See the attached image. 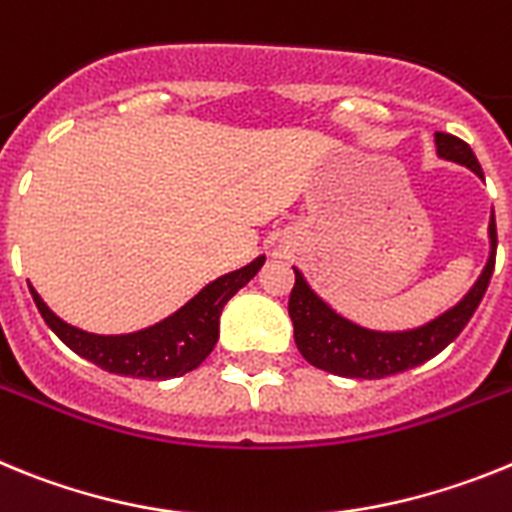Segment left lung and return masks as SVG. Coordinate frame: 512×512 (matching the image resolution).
<instances>
[{
	"label": "left lung",
	"instance_id": "obj_1",
	"mask_svg": "<svg viewBox=\"0 0 512 512\" xmlns=\"http://www.w3.org/2000/svg\"><path fill=\"white\" fill-rule=\"evenodd\" d=\"M435 149L441 159L461 164L484 180L482 167L469 144L451 133H435ZM487 234H490V257H487V265L474 281V286L464 293V299L412 330L381 332L355 324L353 319L342 317L340 311L332 309L306 283L301 270L293 268L296 283H293L291 299H288V314H291L293 340H296L299 353L311 366L335 373V376H345V379H384L391 373L407 371V368L430 361L433 355L441 353L446 345L459 337L490 286L497 250L495 211L490 216Z\"/></svg>",
	"mask_w": 512,
	"mask_h": 512
}]
</instances>
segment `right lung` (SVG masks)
Returning <instances> with one entry per match:
<instances>
[{
    "mask_svg": "<svg viewBox=\"0 0 512 512\" xmlns=\"http://www.w3.org/2000/svg\"><path fill=\"white\" fill-rule=\"evenodd\" d=\"M262 262H265V255L255 257L244 268L221 275L203 286L175 314L151 324L146 330L128 332V335H95V332L79 330L74 324L56 317L33 286H30V296L41 311L43 322L56 332L66 348L82 355L84 361L95 363L110 373H121V376L164 381L185 376L211 355L219 340V319L226 301L255 278Z\"/></svg>",
    "mask_w": 512,
    "mask_h": 512,
    "instance_id": "obj_1",
    "label": "right lung"
}]
</instances>
